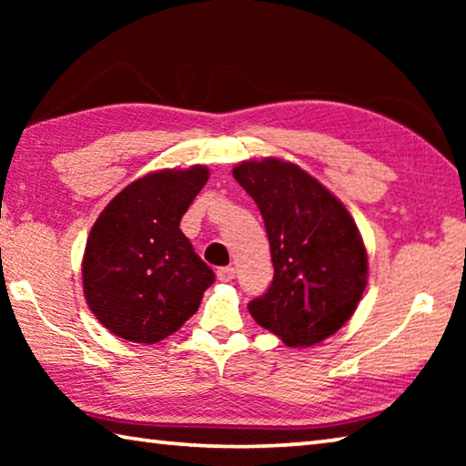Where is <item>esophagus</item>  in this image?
I'll use <instances>...</instances> for the list:
<instances>
[{"label": "esophagus", "mask_w": 466, "mask_h": 466, "mask_svg": "<svg viewBox=\"0 0 466 466\" xmlns=\"http://www.w3.org/2000/svg\"><path fill=\"white\" fill-rule=\"evenodd\" d=\"M218 279L219 281H232L234 279V267H219Z\"/></svg>", "instance_id": "1"}]
</instances>
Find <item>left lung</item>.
I'll use <instances>...</instances> for the list:
<instances>
[{
    "instance_id": "8db88e82",
    "label": "left lung",
    "mask_w": 466,
    "mask_h": 466,
    "mask_svg": "<svg viewBox=\"0 0 466 466\" xmlns=\"http://www.w3.org/2000/svg\"><path fill=\"white\" fill-rule=\"evenodd\" d=\"M255 199L271 247L273 281L248 312L288 347H310L356 312L368 283L358 226L337 197L291 162L265 157L232 170Z\"/></svg>"
}]
</instances>
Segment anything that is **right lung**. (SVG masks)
<instances>
[{
	"instance_id": "add662e5",
	"label": "right lung",
	"mask_w": 466,
	"mask_h": 466,
	"mask_svg": "<svg viewBox=\"0 0 466 466\" xmlns=\"http://www.w3.org/2000/svg\"><path fill=\"white\" fill-rule=\"evenodd\" d=\"M208 178L205 167L152 172L125 187L92 226L84 296L110 333L152 345L199 309L216 275L180 232V219Z\"/></svg>"
}]
</instances>
